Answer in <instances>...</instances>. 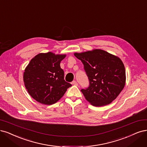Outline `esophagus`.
I'll return each mask as SVG.
<instances>
[{"instance_id": "obj_1", "label": "esophagus", "mask_w": 147, "mask_h": 147, "mask_svg": "<svg viewBox=\"0 0 147 147\" xmlns=\"http://www.w3.org/2000/svg\"><path fill=\"white\" fill-rule=\"evenodd\" d=\"M72 84L73 85H76V86L78 85V83H77V82H76V81H73V82H72Z\"/></svg>"}]
</instances>
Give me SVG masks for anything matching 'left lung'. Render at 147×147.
Instances as JSON below:
<instances>
[{
	"mask_svg": "<svg viewBox=\"0 0 147 147\" xmlns=\"http://www.w3.org/2000/svg\"><path fill=\"white\" fill-rule=\"evenodd\" d=\"M82 61L89 86L82 89L85 98L94 106L110 104L125 87L126 73L122 61L103 50L75 53Z\"/></svg>",
	"mask_w": 147,
	"mask_h": 147,
	"instance_id": "8db88e82",
	"label": "left lung"
}]
</instances>
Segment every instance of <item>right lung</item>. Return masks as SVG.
Instances as JSON below:
<instances>
[{
	"label": "right lung",
	"mask_w": 147,
	"mask_h": 147,
	"mask_svg": "<svg viewBox=\"0 0 147 147\" xmlns=\"http://www.w3.org/2000/svg\"><path fill=\"white\" fill-rule=\"evenodd\" d=\"M66 55L41 53L30 61L25 69L23 80L25 88L38 102L50 105L57 103L72 84L64 79L60 63Z\"/></svg>",
	"instance_id": "add662e5"
}]
</instances>
